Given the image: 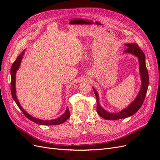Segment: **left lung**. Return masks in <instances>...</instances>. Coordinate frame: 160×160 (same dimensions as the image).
<instances>
[{
  "instance_id": "left-lung-1",
  "label": "left lung",
  "mask_w": 160,
  "mask_h": 160,
  "mask_svg": "<svg viewBox=\"0 0 160 160\" xmlns=\"http://www.w3.org/2000/svg\"><path fill=\"white\" fill-rule=\"evenodd\" d=\"M125 46L128 47L127 49L124 51V53H129L137 57L139 61V72L142 79V86L136 98L128 107L119 111L118 113H110L105 110L99 104V95L94 88L93 89L97 99V111L101 118L107 120H117L119 119H124L134 115L142 107L143 103L145 97L146 95L149 85V75L146 65V57L143 52L141 50L139 47L135 43H127Z\"/></svg>"
}]
</instances>
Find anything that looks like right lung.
<instances>
[{
    "mask_svg": "<svg viewBox=\"0 0 160 160\" xmlns=\"http://www.w3.org/2000/svg\"><path fill=\"white\" fill-rule=\"evenodd\" d=\"M25 54V50H24L20 55H19L16 61L13 62V64L12 65L11 69V95L14 101H15V103H17V106L22 111L23 114L25 115V117L27 118L28 119H30L32 122H35L38 125H59L62 123H64L68 119L70 118V112L68 107H67L66 111H65V113L61 115L59 118H58L55 119L53 120H42L40 119H37L32 117L31 115L28 114L27 111H25L20 104V103L18 102V100L17 99V95H16V88H15V82H16V72L17 70L18 69L19 67H20L21 62L22 59V56Z\"/></svg>",
    "mask_w": 160,
    "mask_h": 160,
    "instance_id": "add662e5",
    "label": "right lung"
}]
</instances>
